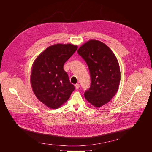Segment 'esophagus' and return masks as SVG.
I'll return each instance as SVG.
<instances>
[{
  "instance_id": "esophagus-1",
  "label": "esophagus",
  "mask_w": 152,
  "mask_h": 152,
  "mask_svg": "<svg viewBox=\"0 0 152 152\" xmlns=\"http://www.w3.org/2000/svg\"><path fill=\"white\" fill-rule=\"evenodd\" d=\"M75 86V88H76V89H79V87H80V85H79V83H76Z\"/></svg>"
}]
</instances>
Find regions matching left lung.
I'll use <instances>...</instances> for the list:
<instances>
[{"instance_id": "left-lung-1", "label": "left lung", "mask_w": 152, "mask_h": 152, "mask_svg": "<svg viewBox=\"0 0 152 152\" xmlns=\"http://www.w3.org/2000/svg\"><path fill=\"white\" fill-rule=\"evenodd\" d=\"M78 54L87 64L91 86L84 93L92 105L100 107L109 102L117 93L120 82V70L113 51L103 42L91 39L81 46Z\"/></svg>"}]
</instances>
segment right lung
Listing matches in <instances>:
<instances>
[{"label":"right lung","instance_id":"obj_1","mask_svg":"<svg viewBox=\"0 0 152 152\" xmlns=\"http://www.w3.org/2000/svg\"><path fill=\"white\" fill-rule=\"evenodd\" d=\"M77 49L72 44L52 45L39 54L32 65V90L40 102L52 109L66 102L75 89L63 66Z\"/></svg>","mask_w":152,"mask_h":152}]
</instances>
